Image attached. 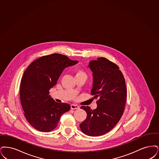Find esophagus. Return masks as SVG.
Masks as SVG:
<instances>
[{
	"instance_id": "34e87169",
	"label": "esophagus",
	"mask_w": 159,
	"mask_h": 159,
	"mask_svg": "<svg viewBox=\"0 0 159 159\" xmlns=\"http://www.w3.org/2000/svg\"><path fill=\"white\" fill-rule=\"evenodd\" d=\"M70 108L72 109H79V106H77L76 104H71L70 105Z\"/></svg>"
}]
</instances>
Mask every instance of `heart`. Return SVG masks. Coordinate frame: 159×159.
<instances>
[{"mask_svg":"<svg viewBox=\"0 0 159 159\" xmlns=\"http://www.w3.org/2000/svg\"><path fill=\"white\" fill-rule=\"evenodd\" d=\"M79 76H84L85 78H87V74L82 70V69H78L75 71V78Z\"/></svg>","mask_w":159,"mask_h":159,"instance_id":"1","label":"heart"}]
</instances>
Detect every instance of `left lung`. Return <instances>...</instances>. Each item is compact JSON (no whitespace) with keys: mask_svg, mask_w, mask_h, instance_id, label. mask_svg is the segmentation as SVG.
<instances>
[{"mask_svg":"<svg viewBox=\"0 0 159 159\" xmlns=\"http://www.w3.org/2000/svg\"><path fill=\"white\" fill-rule=\"evenodd\" d=\"M89 67L93 72L91 95L98 98L97 108H81L87 112V118L80 125L87 135L97 137L110 131L117 124L124 111L126 87L124 76L117 65L105 57L91 61Z\"/></svg>","mask_w":159,"mask_h":159,"instance_id":"8db88e82","label":"left lung"}]
</instances>
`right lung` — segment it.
Returning a JSON list of instances; mask_svg holds the SVG:
<instances>
[{"label": "right lung", "instance_id": "1", "mask_svg": "<svg viewBox=\"0 0 159 159\" xmlns=\"http://www.w3.org/2000/svg\"><path fill=\"white\" fill-rule=\"evenodd\" d=\"M78 62L55 53L36 59L25 70L20 86L21 105L28 122L37 130L52 131L62 115L69 111V104L56 102L49 90L56 84L63 69Z\"/></svg>", "mask_w": 159, "mask_h": 159}]
</instances>
